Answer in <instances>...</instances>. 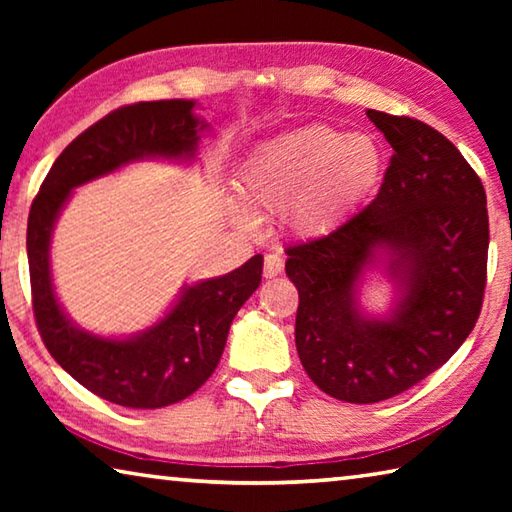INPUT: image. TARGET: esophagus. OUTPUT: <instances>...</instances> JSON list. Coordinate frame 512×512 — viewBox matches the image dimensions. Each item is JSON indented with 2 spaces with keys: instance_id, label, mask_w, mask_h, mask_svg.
I'll use <instances>...</instances> for the list:
<instances>
[{
  "instance_id": "34e87169",
  "label": "esophagus",
  "mask_w": 512,
  "mask_h": 512,
  "mask_svg": "<svg viewBox=\"0 0 512 512\" xmlns=\"http://www.w3.org/2000/svg\"><path fill=\"white\" fill-rule=\"evenodd\" d=\"M282 268H284V259H282L280 255L271 253V255H266V257H264V277H275V275H280V273H282Z\"/></svg>"
}]
</instances>
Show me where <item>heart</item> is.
<instances>
[{
	"instance_id": "obj_1",
	"label": "heart",
	"mask_w": 512,
	"mask_h": 512,
	"mask_svg": "<svg viewBox=\"0 0 512 512\" xmlns=\"http://www.w3.org/2000/svg\"><path fill=\"white\" fill-rule=\"evenodd\" d=\"M384 153L366 133L314 124L255 146L237 171V194L257 212L289 210L302 235H323L375 192ZM230 201L239 225L253 223L246 207Z\"/></svg>"
}]
</instances>
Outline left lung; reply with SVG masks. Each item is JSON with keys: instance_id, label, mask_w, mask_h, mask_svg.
Here are the masks:
<instances>
[{"instance_id": "1", "label": "left lung", "mask_w": 512, "mask_h": 512, "mask_svg": "<svg viewBox=\"0 0 512 512\" xmlns=\"http://www.w3.org/2000/svg\"><path fill=\"white\" fill-rule=\"evenodd\" d=\"M366 115L393 146L377 198L327 237L287 248L302 368L350 404L409 391L461 348L481 314L490 244L485 189L461 151L418 119ZM370 267L396 284L386 317L360 307Z\"/></svg>"}]
</instances>
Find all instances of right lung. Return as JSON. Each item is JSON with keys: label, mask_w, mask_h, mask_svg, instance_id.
<instances>
[{"label": "right lung", "mask_w": 512, "mask_h": 512, "mask_svg": "<svg viewBox=\"0 0 512 512\" xmlns=\"http://www.w3.org/2000/svg\"><path fill=\"white\" fill-rule=\"evenodd\" d=\"M196 101H142L103 117L58 155L27 225L33 314L47 350L81 386L128 409H162L201 388L228 341L232 318L262 282L264 257L235 271L185 284L173 307L142 332L108 339L81 329L60 307L51 277L54 225L72 189L137 160L192 162L205 121Z\"/></svg>", "instance_id": "right-lung-1"}]
</instances>
